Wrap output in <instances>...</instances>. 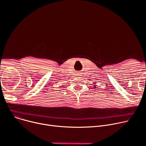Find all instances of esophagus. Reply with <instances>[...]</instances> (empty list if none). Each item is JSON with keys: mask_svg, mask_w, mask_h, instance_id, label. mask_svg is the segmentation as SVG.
<instances>
[{"mask_svg": "<svg viewBox=\"0 0 146 146\" xmlns=\"http://www.w3.org/2000/svg\"><path fill=\"white\" fill-rule=\"evenodd\" d=\"M76 76H78V77H81V76H82V72H78V74H77Z\"/></svg>", "mask_w": 146, "mask_h": 146, "instance_id": "obj_1", "label": "esophagus"}]
</instances>
